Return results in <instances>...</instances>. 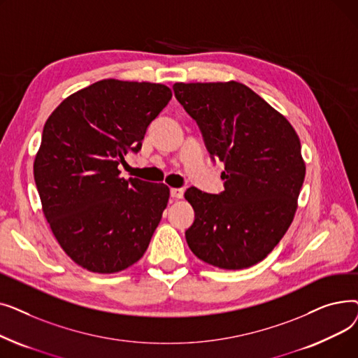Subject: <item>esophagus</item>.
I'll list each match as a JSON object with an SVG mask.
<instances>
[{
  "label": "esophagus",
  "instance_id": "1",
  "mask_svg": "<svg viewBox=\"0 0 358 358\" xmlns=\"http://www.w3.org/2000/svg\"><path fill=\"white\" fill-rule=\"evenodd\" d=\"M184 194L182 189H171V197L173 199H181Z\"/></svg>",
  "mask_w": 358,
  "mask_h": 358
}]
</instances>
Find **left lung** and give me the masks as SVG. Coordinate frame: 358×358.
<instances>
[{
    "label": "left lung",
    "mask_w": 358,
    "mask_h": 358,
    "mask_svg": "<svg viewBox=\"0 0 358 358\" xmlns=\"http://www.w3.org/2000/svg\"><path fill=\"white\" fill-rule=\"evenodd\" d=\"M173 88L210 157L224 162L220 194L196 187L184 193L196 213L187 243L213 267H252L274 250L297 210L306 165L296 130L241 83H176Z\"/></svg>",
    "instance_id": "1"
}]
</instances>
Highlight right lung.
I'll list each match as a JSON object with an SVG mask.
<instances>
[{
  "mask_svg": "<svg viewBox=\"0 0 358 358\" xmlns=\"http://www.w3.org/2000/svg\"><path fill=\"white\" fill-rule=\"evenodd\" d=\"M171 97L164 84L101 80L71 94L45 123L33 164L42 210L66 255L88 271L134 266L159 224L168 185L124 180L117 166Z\"/></svg>",
  "mask_w": 358,
  "mask_h": 358,
  "instance_id": "obj_1",
  "label": "right lung"
}]
</instances>
